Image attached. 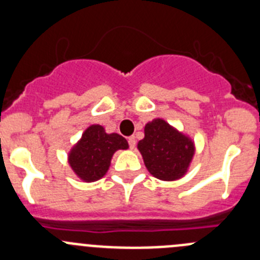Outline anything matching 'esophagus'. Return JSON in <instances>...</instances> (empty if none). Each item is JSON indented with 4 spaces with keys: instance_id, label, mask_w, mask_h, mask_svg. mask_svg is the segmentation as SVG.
Here are the masks:
<instances>
[{
    "instance_id": "obj_1",
    "label": "esophagus",
    "mask_w": 260,
    "mask_h": 260,
    "mask_svg": "<svg viewBox=\"0 0 260 260\" xmlns=\"http://www.w3.org/2000/svg\"><path fill=\"white\" fill-rule=\"evenodd\" d=\"M128 145H129V148L133 149L136 147V137L135 136H131L128 137Z\"/></svg>"
}]
</instances>
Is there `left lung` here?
Returning <instances> with one entry per match:
<instances>
[{
  "label": "left lung",
  "instance_id": "8db88e82",
  "mask_svg": "<svg viewBox=\"0 0 260 260\" xmlns=\"http://www.w3.org/2000/svg\"><path fill=\"white\" fill-rule=\"evenodd\" d=\"M138 149L147 170L164 181L183 176L193 156V143L162 119L147 123Z\"/></svg>",
  "mask_w": 260,
  "mask_h": 260
}]
</instances>
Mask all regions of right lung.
<instances>
[{
    "mask_svg": "<svg viewBox=\"0 0 260 260\" xmlns=\"http://www.w3.org/2000/svg\"><path fill=\"white\" fill-rule=\"evenodd\" d=\"M128 148L124 137L117 133H106L102 125H90L81 140L72 149L69 164L75 174L84 181H96L106 175L113 153Z\"/></svg>",
    "mask_w": 260,
    "mask_h": 260,
    "instance_id": "add662e5",
    "label": "right lung"
}]
</instances>
